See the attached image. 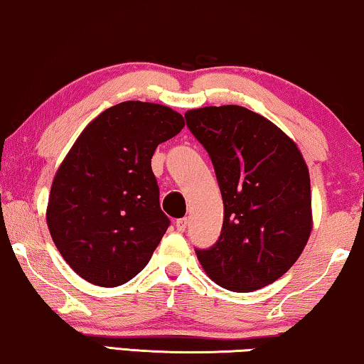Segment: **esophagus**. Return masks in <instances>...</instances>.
<instances>
[{
	"label": "esophagus",
	"mask_w": 364,
	"mask_h": 364,
	"mask_svg": "<svg viewBox=\"0 0 364 364\" xmlns=\"http://www.w3.org/2000/svg\"><path fill=\"white\" fill-rule=\"evenodd\" d=\"M187 223H188L187 217H183V218H178V220L176 222V227H177V230H178V232H186V228H187Z\"/></svg>",
	"instance_id": "esophagus-1"
}]
</instances>
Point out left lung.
Instances as JSON below:
<instances>
[{
  "label": "left lung",
  "instance_id": "1",
  "mask_svg": "<svg viewBox=\"0 0 364 364\" xmlns=\"http://www.w3.org/2000/svg\"><path fill=\"white\" fill-rule=\"evenodd\" d=\"M188 131L215 168L223 198L220 237L196 248L217 285L253 291L298 260L311 232L310 176L290 137L242 106L186 112Z\"/></svg>",
  "mask_w": 364,
  "mask_h": 364
}]
</instances>
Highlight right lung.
I'll return each mask as SVG.
<instances>
[{
  "label": "right lung",
  "instance_id": "right-lung-1",
  "mask_svg": "<svg viewBox=\"0 0 364 364\" xmlns=\"http://www.w3.org/2000/svg\"><path fill=\"white\" fill-rule=\"evenodd\" d=\"M183 117L161 104L126 101L84 129L54 177L46 220L69 267L99 287L132 280L171 220L151 159Z\"/></svg>",
  "mask_w": 364,
  "mask_h": 364
}]
</instances>
